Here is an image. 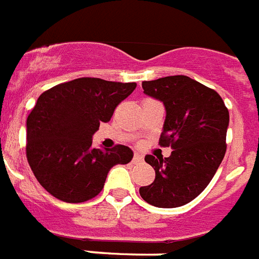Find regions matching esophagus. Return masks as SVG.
<instances>
[{
	"label": "esophagus",
	"instance_id": "1",
	"mask_svg": "<svg viewBox=\"0 0 259 259\" xmlns=\"http://www.w3.org/2000/svg\"><path fill=\"white\" fill-rule=\"evenodd\" d=\"M142 161V156L140 153H136L133 157V162L134 164H137V162H141Z\"/></svg>",
	"mask_w": 259,
	"mask_h": 259
}]
</instances>
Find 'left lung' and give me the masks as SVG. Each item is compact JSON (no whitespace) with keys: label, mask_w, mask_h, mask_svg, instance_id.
<instances>
[{"label":"left lung","mask_w":259,"mask_h":259,"mask_svg":"<svg viewBox=\"0 0 259 259\" xmlns=\"http://www.w3.org/2000/svg\"><path fill=\"white\" fill-rule=\"evenodd\" d=\"M142 89L165 107L160 145L173 152L166 158L145 156L156 177L140 195L154 207H180L204 191L221 165L229 110L217 91L184 75L142 82Z\"/></svg>","instance_id":"left-lung-1"}]
</instances>
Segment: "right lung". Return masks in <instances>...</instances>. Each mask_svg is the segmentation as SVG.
<instances>
[{
	"label": "right lung",
	"instance_id": "obj_1",
	"mask_svg": "<svg viewBox=\"0 0 259 259\" xmlns=\"http://www.w3.org/2000/svg\"><path fill=\"white\" fill-rule=\"evenodd\" d=\"M136 83L79 78L47 90L26 119V158L41 187L59 200L83 203L101 192L109 170L133 158L129 146L93 148Z\"/></svg>",
	"mask_w": 259,
	"mask_h": 259
}]
</instances>
